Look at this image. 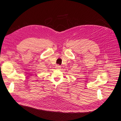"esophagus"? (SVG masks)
Returning a JSON list of instances; mask_svg holds the SVG:
<instances>
[{
	"label": "esophagus",
	"instance_id": "obj_1",
	"mask_svg": "<svg viewBox=\"0 0 121 121\" xmlns=\"http://www.w3.org/2000/svg\"><path fill=\"white\" fill-rule=\"evenodd\" d=\"M55 68H56V69H60L61 68V66H59V65H56Z\"/></svg>",
	"mask_w": 121,
	"mask_h": 121
}]
</instances>
